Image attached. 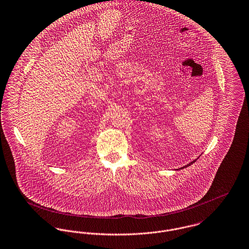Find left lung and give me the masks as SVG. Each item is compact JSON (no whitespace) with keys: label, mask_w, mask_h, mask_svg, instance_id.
Wrapping results in <instances>:
<instances>
[{"label":"left lung","mask_w":249,"mask_h":249,"mask_svg":"<svg viewBox=\"0 0 249 249\" xmlns=\"http://www.w3.org/2000/svg\"><path fill=\"white\" fill-rule=\"evenodd\" d=\"M196 161V160H195V161H191L190 163H188V164H187V165H184V166H183V167H180V168H179V169H182V168H185V167H187V166H189V165H191V164H192V163H194V162H195V161Z\"/></svg>","instance_id":"left-lung-1"}]
</instances>
